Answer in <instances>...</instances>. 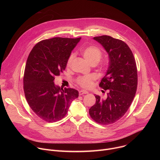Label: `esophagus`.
<instances>
[{"instance_id":"1","label":"esophagus","mask_w":160,"mask_h":160,"mask_svg":"<svg viewBox=\"0 0 160 160\" xmlns=\"http://www.w3.org/2000/svg\"><path fill=\"white\" fill-rule=\"evenodd\" d=\"M88 92H87V90H82L80 91H79V95L81 96V95H83V94H88Z\"/></svg>"}]
</instances>
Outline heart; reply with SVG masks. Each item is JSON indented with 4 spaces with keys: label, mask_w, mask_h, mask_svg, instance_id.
Segmentation results:
<instances>
[{
    "label": "heart",
    "mask_w": 160,
    "mask_h": 160,
    "mask_svg": "<svg viewBox=\"0 0 160 160\" xmlns=\"http://www.w3.org/2000/svg\"><path fill=\"white\" fill-rule=\"evenodd\" d=\"M82 54L90 64H97L102 58V53L101 50L95 46H88L82 50ZM74 58V55L72 54L67 61V66H70ZM94 78L92 75H85L79 77L77 80V83L83 88H90L93 85V80Z\"/></svg>",
    "instance_id": "heart-1"
}]
</instances>
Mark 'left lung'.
<instances>
[{
	"instance_id": "1",
	"label": "left lung",
	"mask_w": 160,
	"mask_h": 160,
	"mask_svg": "<svg viewBox=\"0 0 160 160\" xmlns=\"http://www.w3.org/2000/svg\"><path fill=\"white\" fill-rule=\"evenodd\" d=\"M93 39L108 54L109 66L99 84L108 93L106 99L95 96L89 114L97 123L109 125L120 120L130 106L138 87V70L133 53L123 41L108 35Z\"/></svg>"
}]
</instances>
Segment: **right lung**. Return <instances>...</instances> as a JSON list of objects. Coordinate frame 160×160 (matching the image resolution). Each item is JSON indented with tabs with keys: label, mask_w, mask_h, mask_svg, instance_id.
Here are the masks:
<instances>
[{
	"label": "right lung",
	"mask_w": 160,
	"mask_h": 160,
	"mask_svg": "<svg viewBox=\"0 0 160 160\" xmlns=\"http://www.w3.org/2000/svg\"><path fill=\"white\" fill-rule=\"evenodd\" d=\"M81 37H54L37 43L25 66L23 88L26 99L36 115L48 122L63 118L78 91L56 85L54 80L65 70L67 61Z\"/></svg>",
	"instance_id": "obj_1"
}]
</instances>
